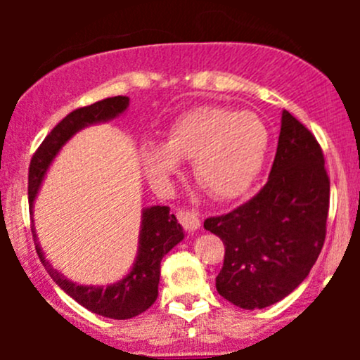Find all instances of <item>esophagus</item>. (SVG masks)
<instances>
[{"mask_svg": "<svg viewBox=\"0 0 360 360\" xmlns=\"http://www.w3.org/2000/svg\"><path fill=\"white\" fill-rule=\"evenodd\" d=\"M177 220H179L181 225L184 226L186 232L194 233L196 230H200L201 221L198 218V214H194L193 212H179L177 213Z\"/></svg>", "mask_w": 360, "mask_h": 360, "instance_id": "obj_1", "label": "esophagus"}]
</instances>
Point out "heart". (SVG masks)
Returning a JSON list of instances; mask_svg holds the SVG:
<instances>
[{
  "label": "heart",
  "mask_w": 360,
  "mask_h": 360,
  "mask_svg": "<svg viewBox=\"0 0 360 360\" xmlns=\"http://www.w3.org/2000/svg\"><path fill=\"white\" fill-rule=\"evenodd\" d=\"M269 130L250 111L196 106L169 125L160 146L140 148L148 186L167 196L179 164L191 160L193 179L217 201L240 198L257 181L269 150Z\"/></svg>",
  "instance_id": "obj_1"
}]
</instances>
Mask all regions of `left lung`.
Masks as SVG:
<instances>
[{
	"mask_svg": "<svg viewBox=\"0 0 360 360\" xmlns=\"http://www.w3.org/2000/svg\"><path fill=\"white\" fill-rule=\"evenodd\" d=\"M328 203L323 152L311 131L284 110L266 186L249 203L205 221L225 243L217 291L243 309L267 308L291 295L323 247Z\"/></svg>",
	"mask_w": 360,
	"mask_h": 360,
	"instance_id": "8db88e82",
	"label": "left lung"
}]
</instances>
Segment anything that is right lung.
<instances>
[{"instance_id":"1","label":"right lung","mask_w":360,"mask_h":360,"mask_svg":"<svg viewBox=\"0 0 360 360\" xmlns=\"http://www.w3.org/2000/svg\"><path fill=\"white\" fill-rule=\"evenodd\" d=\"M130 105L128 96H115L74 110L68 117L53 127L51 134L45 137L42 146L35 152L28 171V203L30 213L34 214V205L39 196L40 188L51 169L53 159L59 155L62 147L71 140L82 128L98 123H106L123 115ZM35 249L42 260L44 267L53 283L65 295L96 315L113 318V320H128L143 313L154 304L159 295L160 260L164 255L184 238V230L176 220L174 214L169 213L167 206H146L142 210V221L139 232V249L134 264L127 276L108 286H94V284H77L65 278L62 272L53 269L40 247L39 235L34 229Z\"/></svg>"}]
</instances>
